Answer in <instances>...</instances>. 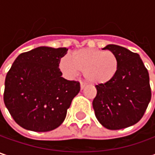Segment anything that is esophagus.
Here are the masks:
<instances>
[{
	"mask_svg": "<svg viewBox=\"0 0 155 155\" xmlns=\"http://www.w3.org/2000/svg\"><path fill=\"white\" fill-rule=\"evenodd\" d=\"M85 85H86V84H84V82H80V89H81V90H83V89H84V88L85 87Z\"/></svg>",
	"mask_w": 155,
	"mask_h": 155,
	"instance_id": "esophagus-1",
	"label": "esophagus"
}]
</instances>
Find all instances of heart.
<instances>
[{"label": "heart", "instance_id": "heart-1", "mask_svg": "<svg viewBox=\"0 0 155 155\" xmlns=\"http://www.w3.org/2000/svg\"><path fill=\"white\" fill-rule=\"evenodd\" d=\"M59 68L67 78H72L83 72L89 83L101 84L112 80L119 69V59L111 51L84 48L72 52L71 58L64 56Z\"/></svg>", "mask_w": 155, "mask_h": 155}]
</instances>
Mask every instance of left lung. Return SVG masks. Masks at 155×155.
<instances>
[{"label": "left lung", "mask_w": 155, "mask_h": 155, "mask_svg": "<svg viewBox=\"0 0 155 155\" xmlns=\"http://www.w3.org/2000/svg\"><path fill=\"white\" fill-rule=\"evenodd\" d=\"M104 49L117 56L119 69L112 80L96 85L95 115L108 129L128 128L142 118L151 100L148 71L138 53L116 45Z\"/></svg>", "instance_id": "8db88e82"}]
</instances>
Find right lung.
Instances as JSON below:
<instances>
[{
	"instance_id": "1",
	"label": "right lung",
	"mask_w": 155,
	"mask_h": 155,
	"mask_svg": "<svg viewBox=\"0 0 155 155\" xmlns=\"http://www.w3.org/2000/svg\"><path fill=\"white\" fill-rule=\"evenodd\" d=\"M67 50L40 46L23 52L8 71L4 104L22 128L47 132L64 122L72 99L80 91L79 83L64 79L58 69Z\"/></svg>"
}]
</instances>
